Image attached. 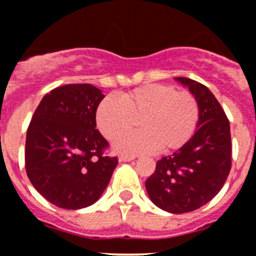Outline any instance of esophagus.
<instances>
[{"mask_svg": "<svg viewBox=\"0 0 256 256\" xmlns=\"http://www.w3.org/2000/svg\"><path fill=\"white\" fill-rule=\"evenodd\" d=\"M132 160H135V157L134 156H120L118 157V161L120 162H128V161H132Z\"/></svg>", "mask_w": 256, "mask_h": 256, "instance_id": "34e87169", "label": "esophagus"}]
</instances>
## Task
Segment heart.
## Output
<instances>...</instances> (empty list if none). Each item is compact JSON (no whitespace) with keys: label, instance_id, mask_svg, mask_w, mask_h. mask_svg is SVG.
<instances>
[{"label":"heart","instance_id":"b5f03b06","mask_svg":"<svg viewBox=\"0 0 256 256\" xmlns=\"http://www.w3.org/2000/svg\"><path fill=\"white\" fill-rule=\"evenodd\" d=\"M200 118L196 98L172 85L148 84L102 100L95 112L96 126L108 140H115L138 126L140 131L114 144L120 154H138L154 148L158 154L184 146Z\"/></svg>","mask_w":256,"mask_h":256}]
</instances>
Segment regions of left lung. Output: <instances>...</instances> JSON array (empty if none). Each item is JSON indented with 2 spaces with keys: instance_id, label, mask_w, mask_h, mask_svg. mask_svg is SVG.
Returning <instances> with one entry per match:
<instances>
[{
  "instance_id": "8db88e82",
  "label": "left lung",
  "mask_w": 256,
  "mask_h": 256,
  "mask_svg": "<svg viewBox=\"0 0 256 256\" xmlns=\"http://www.w3.org/2000/svg\"><path fill=\"white\" fill-rule=\"evenodd\" d=\"M174 79L197 100V130L184 146L157 161L144 186L154 204L182 214L200 208L222 190L232 167V140L229 120L213 92L196 80Z\"/></svg>"
}]
</instances>
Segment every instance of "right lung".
<instances>
[{
	"label": "right lung",
	"instance_id": "obj_1",
	"mask_svg": "<svg viewBox=\"0 0 256 256\" xmlns=\"http://www.w3.org/2000/svg\"><path fill=\"white\" fill-rule=\"evenodd\" d=\"M105 98L90 84L56 88L40 102L26 138V172L52 204L82 209L94 204L110 182L118 157L96 130L95 112Z\"/></svg>",
	"mask_w": 256,
	"mask_h": 256
}]
</instances>
